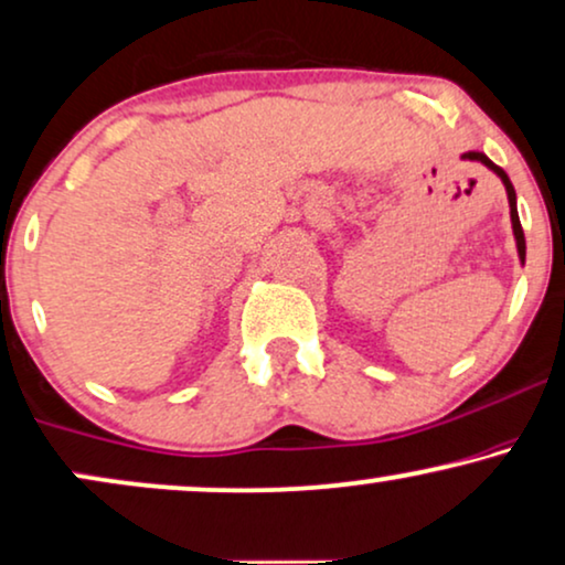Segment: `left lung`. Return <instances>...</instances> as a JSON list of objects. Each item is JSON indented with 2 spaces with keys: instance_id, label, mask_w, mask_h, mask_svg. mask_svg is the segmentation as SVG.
<instances>
[{
  "instance_id": "1",
  "label": "left lung",
  "mask_w": 565,
  "mask_h": 565,
  "mask_svg": "<svg viewBox=\"0 0 565 565\" xmlns=\"http://www.w3.org/2000/svg\"><path fill=\"white\" fill-rule=\"evenodd\" d=\"M461 159H463V161H480L482 167H488V169L492 171V174L501 177V182H503V188H505V195H509L511 230H513V239H516V253H519L521 266H524V260H526V242H524V230H521L519 211H516V190H513V184H511V180H509V174H505V171H503L501 167H495V163H492V161L488 159V156L480 153V151H469V153H463Z\"/></svg>"
}]
</instances>
